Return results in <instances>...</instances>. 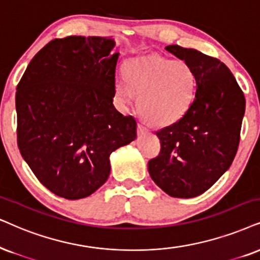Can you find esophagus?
<instances>
[{
    "label": "esophagus",
    "mask_w": 260,
    "mask_h": 260,
    "mask_svg": "<svg viewBox=\"0 0 260 260\" xmlns=\"http://www.w3.org/2000/svg\"><path fill=\"white\" fill-rule=\"evenodd\" d=\"M147 133V128L143 123H138V134Z\"/></svg>",
    "instance_id": "34e87169"
}]
</instances>
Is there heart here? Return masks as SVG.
<instances>
[{"label":"heart","instance_id":"obj_1","mask_svg":"<svg viewBox=\"0 0 260 260\" xmlns=\"http://www.w3.org/2000/svg\"><path fill=\"white\" fill-rule=\"evenodd\" d=\"M197 90L198 77L192 66L160 55L131 58L115 78V100L121 109L132 107L139 94V111L156 126L185 117Z\"/></svg>","mask_w":260,"mask_h":260}]
</instances>
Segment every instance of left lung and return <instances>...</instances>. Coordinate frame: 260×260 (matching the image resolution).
Wrapping results in <instances>:
<instances>
[{"label":"left lung","mask_w":260,"mask_h":260,"mask_svg":"<svg viewBox=\"0 0 260 260\" xmlns=\"http://www.w3.org/2000/svg\"><path fill=\"white\" fill-rule=\"evenodd\" d=\"M198 77L197 97L177 122L157 131L160 152L149 160L154 183L174 198L208 190L232 166L240 143L246 101L229 68L196 49L168 45Z\"/></svg>","instance_id":"1"}]
</instances>
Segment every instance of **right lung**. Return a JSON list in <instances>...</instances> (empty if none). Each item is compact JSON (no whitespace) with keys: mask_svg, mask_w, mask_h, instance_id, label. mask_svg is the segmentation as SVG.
<instances>
[{"mask_svg":"<svg viewBox=\"0 0 260 260\" xmlns=\"http://www.w3.org/2000/svg\"><path fill=\"white\" fill-rule=\"evenodd\" d=\"M114 39H54L16 86L18 146L54 194L75 200L107 181L110 154L137 138V121L114 107L119 52Z\"/></svg>","mask_w":260,"mask_h":260,"instance_id":"right-lung-1","label":"right lung"}]
</instances>
